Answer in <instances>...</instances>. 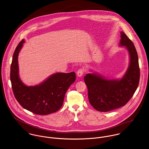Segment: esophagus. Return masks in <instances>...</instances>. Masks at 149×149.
Instances as JSON below:
<instances>
[{"instance_id":"esophagus-1","label":"esophagus","mask_w":149,"mask_h":149,"mask_svg":"<svg viewBox=\"0 0 149 149\" xmlns=\"http://www.w3.org/2000/svg\"><path fill=\"white\" fill-rule=\"evenodd\" d=\"M84 70L83 68L79 69L78 70V71H77V75H78V77H82L83 75V74H84Z\"/></svg>"}]
</instances>
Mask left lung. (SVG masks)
Instances as JSON below:
<instances>
[{
  "label": "left lung",
  "instance_id": "obj_1",
  "mask_svg": "<svg viewBox=\"0 0 149 149\" xmlns=\"http://www.w3.org/2000/svg\"><path fill=\"white\" fill-rule=\"evenodd\" d=\"M119 45L125 47L130 55V65L120 79H108L95 73L84 77L91 106L100 112H108L125 105L133 96L140 79L138 56L132 41L120 32Z\"/></svg>",
  "mask_w": 149,
  "mask_h": 149
}]
</instances>
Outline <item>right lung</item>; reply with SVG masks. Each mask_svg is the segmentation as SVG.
I'll use <instances>...</instances> for the list:
<instances>
[{
    "label": "right lung",
    "mask_w": 149,
    "mask_h": 149,
    "mask_svg": "<svg viewBox=\"0 0 149 149\" xmlns=\"http://www.w3.org/2000/svg\"><path fill=\"white\" fill-rule=\"evenodd\" d=\"M22 40L17 45L13 56L10 80L14 95L19 104L31 112L46 115L59 110L67 89L76 78L75 73L57 72L51 75L40 85L28 86L19 77L18 56L23 44Z\"/></svg>",
    "instance_id": "right-lung-1"
}]
</instances>
